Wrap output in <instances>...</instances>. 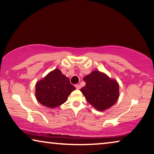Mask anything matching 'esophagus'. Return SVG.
<instances>
[{"label": "esophagus", "mask_w": 154, "mask_h": 154, "mask_svg": "<svg viewBox=\"0 0 154 154\" xmlns=\"http://www.w3.org/2000/svg\"><path fill=\"white\" fill-rule=\"evenodd\" d=\"M75 87H76L77 89H80V88H81V86H80V85H79V84L75 85Z\"/></svg>", "instance_id": "1"}]
</instances>
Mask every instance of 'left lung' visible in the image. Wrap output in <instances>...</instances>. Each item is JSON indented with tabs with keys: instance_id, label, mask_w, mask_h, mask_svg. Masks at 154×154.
I'll list each match as a JSON object with an SVG mask.
<instances>
[{
	"instance_id": "left-lung-1",
	"label": "left lung",
	"mask_w": 154,
	"mask_h": 154,
	"mask_svg": "<svg viewBox=\"0 0 154 154\" xmlns=\"http://www.w3.org/2000/svg\"><path fill=\"white\" fill-rule=\"evenodd\" d=\"M83 79L86 86L80 91L95 109L103 111L116 104L119 97L117 81L98 70L93 71Z\"/></svg>"
}]
</instances>
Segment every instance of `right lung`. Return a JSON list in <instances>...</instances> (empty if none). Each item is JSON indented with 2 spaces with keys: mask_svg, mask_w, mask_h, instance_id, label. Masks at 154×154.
<instances>
[{
  "mask_svg": "<svg viewBox=\"0 0 154 154\" xmlns=\"http://www.w3.org/2000/svg\"><path fill=\"white\" fill-rule=\"evenodd\" d=\"M74 90L75 87L70 84L69 79L61 70L54 69L36 82L35 95L43 106L56 108L65 103Z\"/></svg>",
  "mask_w": 154,
  "mask_h": 154,
  "instance_id": "right-lung-1",
  "label": "right lung"
}]
</instances>
